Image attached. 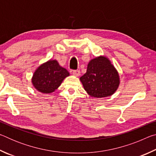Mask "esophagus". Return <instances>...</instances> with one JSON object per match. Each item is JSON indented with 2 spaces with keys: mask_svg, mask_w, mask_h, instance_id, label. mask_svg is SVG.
Instances as JSON below:
<instances>
[{
  "mask_svg": "<svg viewBox=\"0 0 156 156\" xmlns=\"http://www.w3.org/2000/svg\"><path fill=\"white\" fill-rule=\"evenodd\" d=\"M72 73L73 76H79L80 75V70H73L72 72Z\"/></svg>",
  "mask_w": 156,
  "mask_h": 156,
  "instance_id": "34e87169",
  "label": "esophagus"
}]
</instances>
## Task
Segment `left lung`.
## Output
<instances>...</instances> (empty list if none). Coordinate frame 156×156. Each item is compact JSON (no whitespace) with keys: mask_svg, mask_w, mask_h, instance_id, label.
<instances>
[{"mask_svg":"<svg viewBox=\"0 0 156 156\" xmlns=\"http://www.w3.org/2000/svg\"><path fill=\"white\" fill-rule=\"evenodd\" d=\"M80 80L84 89L95 98L109 96L119 86V75L109 60L100 56L92 59L87 65V72Z\"/></svg>","mask_w":156,"mask_h":156,"instance_id":"obj_1","label":"left lung"}]
</instances>
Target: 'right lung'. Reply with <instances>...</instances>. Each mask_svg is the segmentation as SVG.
<instances>
[{
  "label": "right lung",
  "instance_id": "right-lung-1",
  "mask_svg": "<svg viewBox=\"0 0 156 156\" xmlns=\"http://www.w3.org/2000/svg\"><path fill=\"white\" fill-rule=\"evenodd\" d=\"M68 76L69 73L65 68L60 67L56 60H49L37 69L31 82L38 91L41 93L50 94L58 89Z\"/></svg>",
  "mask_w": 156,
  "mask_h": 156
}]
</instances>
